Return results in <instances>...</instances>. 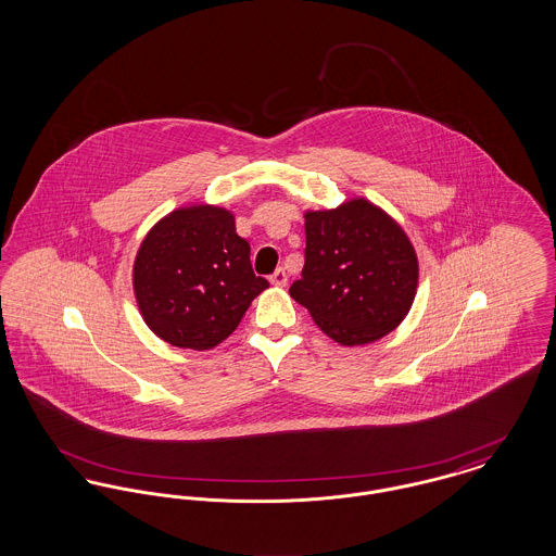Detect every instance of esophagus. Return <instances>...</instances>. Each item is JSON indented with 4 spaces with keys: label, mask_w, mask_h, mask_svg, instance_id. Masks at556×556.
<instances>
[{
    "label": "esophagus",
    "mask_w": 556,
    "mask_h": 556,
    "mask_svg": "<svg viewBox=\"0 0 556 556\" xmlns=\"http://www.w3.org/2000/svg\"><path fill=\"white\" fill-rule=\"evenodd\" d=\"M270 283L277 286V288H286V283H288L286 270H283V268H277V270L270 275Z\"/></svg>",
    "instance_id": "esophagus-1"
}]
</instances>
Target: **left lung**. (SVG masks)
<instances>
[{"label":"left lung","instance_id":"left-lung-1","mask_svg":"<svg viewBox=\"0 0 556 556\" xmlns=\"http://www.w3.org/2000/svg\"><path fill=\"white\" fill-rule=\"evenodd\" d=\"M302 279L290 295L342 345L370 344L408 315L419 286L417 252L388 212L365 198L304 212Z\"/></svg>","mask_w":556,"mask_h":556}]
</instances>
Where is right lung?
Returning <instances> with one entry per match:
<instances>
[{"label":"right lung","instance_id":"1","mask_svg":"<svg viewBox=\"0 0 556 556\" xmlns=\"http://www.w3.org/2000/svg\"><path fill=\"white\" fill-rule=\"evenodd\" d=\"M266 288L250 265V243L236 233L233 212L212 204L162 216L132 263L141 317L177 348L211 350L225 342Z\"/></svg>","mask_w":556,"mask_h":556}]
</instances>
